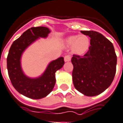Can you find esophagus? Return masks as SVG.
Listing matches in <instances>:
<instances>
[{
	"mask_svg": "<svg viewBox=\"0 0 123 123\" xmlns=\"http://www.w3.org/2000/svg\"><path fill=\"white\" fill-rule=\"evenodd\" d=\"M71 60V56L69 55H65V57H64V61H65V62H69Z\"/></svg>",
	"mask_w": 123,
	"mask_h": 123,
	"instance_id": "34e87169",
	"label": "esophagus"
}]
</instances>
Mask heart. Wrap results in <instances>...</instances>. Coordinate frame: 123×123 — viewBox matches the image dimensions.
<instances>
[{"label": "heart", "mask_w": 123, "mask_h": 123, "mask_svg": "<svg viewBox=\"0 0 123 123\" xmlns=\"http://www.w3.org/2000/svg\"><path fill=\"white\" fill-rule=\"evenodd\" d=\"M65 45L71 47L72 52L77 55H82L90 47V38L87 35H71L65 38Z\"/></svg>", "instance_id": "b5f03b06"}]
</instances>
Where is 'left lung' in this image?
<instances>
[{
	"instance_id": "1",
	"label": "left lung",
	"mask_w": 123,
	"mask_h": 123,
	"mask_svg": "<svg viewBox=\"0 0 123 123\" xmlns=\"http://www.w3.org/2000/svg\"><path fill=\"white\" fill-rule=\"evenodd\" d=\"M80 32L90 37V46L84 56L73 55V82L82 94L95 96L104 92L113 82L117 55L113 44L103 35L93 31Z\"/></svg>"
}]
</instances>
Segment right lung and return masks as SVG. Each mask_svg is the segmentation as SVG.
<instances>
[{"label": "right lung", "instance_id": "1", "mask_svg": "<svg viewBox=\"0 0 123 123\" xmlns=\"http://www.w3.org/2000/svg\"><path fill=\"white\" fill-rule=\"evenodd\" d=\"M50 32L46 27H31L12 43L9 50L7 69L10 79L14 88L29 98L38 99L48 96L55 84V72L64 65L63 57L51 61L37 77H29L22 69L21 57L26 49L40 38H46Z\"/></svg>", "mask_w": 123, "mask_h": 123}]
</instances>
